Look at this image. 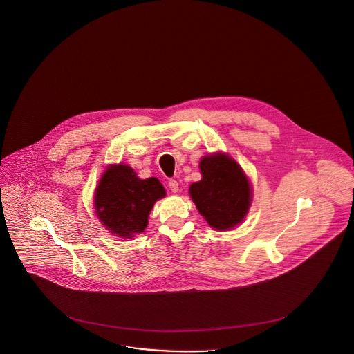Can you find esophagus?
I'll use <instances>...</instances> for the list:
<instances>
[{
  "instance_id": "1",
  "label": "esophagus",
  "mask_w": 354,
  "mask_h": 354,
  "mask_svg": "<svg viewBox=\"0 0 354 354\" xmlns=\"http://www.w3.org/2000/svg\"><path fill=\"white\" fill-rule=\"evenodd\" d=\"M168 186L173 193L178 192V181L177 180H169Z\"/></svg>"
}]
</instances>
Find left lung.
<instances>
[{"mask_svg":"<svg viewBox=\"0 0 354 354\" xmlns=\"http://www.w3.org/2000/svg\"><path fill=\"white\" fill-rule=\"evenodd\" d=\"M203 180L190 185V196L207 223L225 230L241 223L250 205V185L237 162L227 156L204 157Z\"/></svg>","mask_w":354,"mask_h":354,"instance_id":"obj_1","label":"left lung"}]
</instances>
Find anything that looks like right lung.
Segmentation results:
<instances>
[{"label":"right lung","mask_w":354,"mask_h":354,"mask_svg":"<svg viewBox=\"0 0 354 354\" xmlns=\"http://www.w3.org/2000/svg\"><path fill=\"white\" fill-rule=\"evenodd\" d=\"M164 196L165 189L157 178L140 180L129 167L114 165L95 190L97 216L112 233L131 239L144 232L153 205Z\"/></svg>","instance_id":"right-lung-1"}]
</instances>
